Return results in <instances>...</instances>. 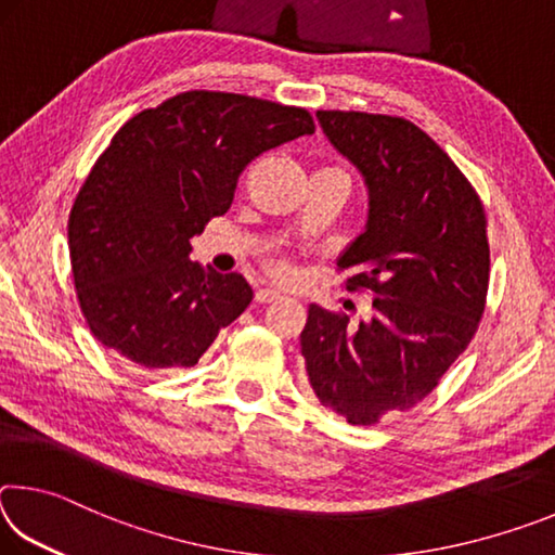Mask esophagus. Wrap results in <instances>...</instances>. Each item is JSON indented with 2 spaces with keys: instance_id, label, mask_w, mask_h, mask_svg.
Segmentation results:
<instances>
[{
  "instance_id": "1",
  "label": "esophagus",
  "mask_w": 555,
  "mask_h": 555,
  "mask_svg": "<svg viewBox=\"0 0 555 555\" xmlns=\"http://www.w3.org/2000/svg\"><path fill=\"white\" fill-rule=\"evenodd\" d=\"M279 298H281V294H279L276 288H259L257 294H255V300H257V304H261V306L274 304V300H279Z\"/></svg>"
}]
</instances>
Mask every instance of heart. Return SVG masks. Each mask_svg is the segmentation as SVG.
<instances>
[{
  "label": "heart",
  "instance_id": "heart-1",
  "mask_svg": "<svg viewBox=\"0 0 555 555\" xmlns=\"http://www.w3.org/2000/svg\"><path fill=\"white\" fill-rule=\"evenodd\" d=\"M267 267H269V271L274 276H288L291 274V267L286 264L284 259H276V257H271L269 261H267Z\"/></svg>",
  "mask_w": 555,
  "mask_h": 555
}]
</instances>
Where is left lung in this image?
<instances>
[{"label": "left lung", "instance_id": "obj_1", "mask_svg": "<svg viewBox=\"0 0 555 555\" xmlns=\"http://www.w3.org/2000/svg\"><path fill=\"white\" fill-rule=\"evenodd\" d=\"M323 134L362 173L364 232L337 267L347 291H372V315L311 304L300 352L318 401L352 426L409 411L438 387L473 340L490 284L480 195L413 121L318 109Z\"/></svg>", "mask_w": 555, "mask_h": 555}]
</instances>
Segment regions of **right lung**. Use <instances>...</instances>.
<instances>
[{
	"instance_id": "right-lung-1",
	"label": "right lung",
	"mask_w": 555,
	"mask_h": 555,
	"mask_svg": "<svg viewBox=\"0 0 555 555\" xmlns=\"http://www.w3.org/2000/svg\"><path fill=\"white\" fill-rule=\"evenodd\" d=\"M300 107L191 90L112 137L73 203L68 247L98 340L144 370L193 367L251 304L242 274L191 261V237L230 210L251 158L304 134Z\"/></svg>"
}]
</instances>
